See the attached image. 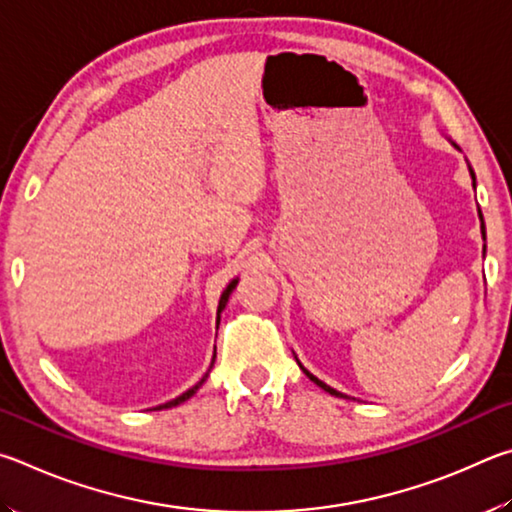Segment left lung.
Wrapping results in <instances>:
<instances>
[{
	"label": "left lung",
	"mask_w": 512,
	"mask_h": 512,
	"mask_svg": "<svg viewBox=\"0 0 512 512\" xmlns=\"http://www.w3.org/2000/svg\"><path fill=\"white\" fill-rule=\"evenodd\" d=\"M470 175H472V179H474V173H472V168H470ZM479 218H481V211H479ZM481 236H483V240H486V227H483V218H481ZM301 366V364H299ZM301 369H303V366H301ZM303 373H306L308 375V378L312 380V382H315L317 384V387H321V389H324L326 393H330V396H337V398H346L344 396V393H339V391H335L333 387H328V384L326 382H321L319 378H315V375H312V373H308L306 369H303Z\"/></svg>",
	"instance_id": "left-lung-1"
}]
</instances>
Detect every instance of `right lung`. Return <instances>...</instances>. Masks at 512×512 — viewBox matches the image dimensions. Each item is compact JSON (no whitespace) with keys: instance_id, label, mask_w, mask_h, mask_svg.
Returning <instances> with one entry per match:
<instances>
[{"instance_id":"right-lung-1","label":"right lung","mask_w":512,"mask_h":512,"mask_svg":"<svg viewBox=\"0 0 512 512\" xmlns=\"http://www.w3.org/2000/svg\"><path fill=\"white\" fill-rule=\"evenodd\" d=\"M236 285H238V279H233L229 285H227V290H224L222 292V297H220V303H218V319H220V312L224 310V306H227V301H229V294L233 292V288H236ZM213 360H215V357H213ZM213 366V364H211ZM206 375H209V373H206ZM206 375H204V378L200 380V382H197L195 384V387H191V389H188V391H184L182 393V396H177L175 400H170V402H166V405H159L157 409H170V407H177V405H182V402H186L188 398H191L193 396V393L197 391V389H200L202 387V384H204V380H206Z\"/></svg>"}]
</instances>
